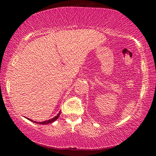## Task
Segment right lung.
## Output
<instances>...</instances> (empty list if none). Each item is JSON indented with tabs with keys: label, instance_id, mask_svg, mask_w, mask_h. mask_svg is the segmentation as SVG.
Returning a JSON list of instances; mask_svg holds the SVG:
<instances>
[{
	"label": "right lung",
	"instance_id": "obj_1",
	"mask_svg": "<svg viewBox=\"0 0 156 156\" xmlns=\"http://www.w3.org/2000/svg\"><path fill=\"white\" fill-rule=\"evenodd\" d=\"M59 115H60V112L58 113V115H57V116H55V117L54 118H53V119H49V120H48V121H44V122H34V121L31 120V119H29V120H31V121H32V122H34L38 123V124H42V125H44V124H49V123H51V122H54L55 120H56V119H58V117H59Z\"/></svg>",
	"mask_w": 156,
	"mask_h": 156
}]
</instances>
